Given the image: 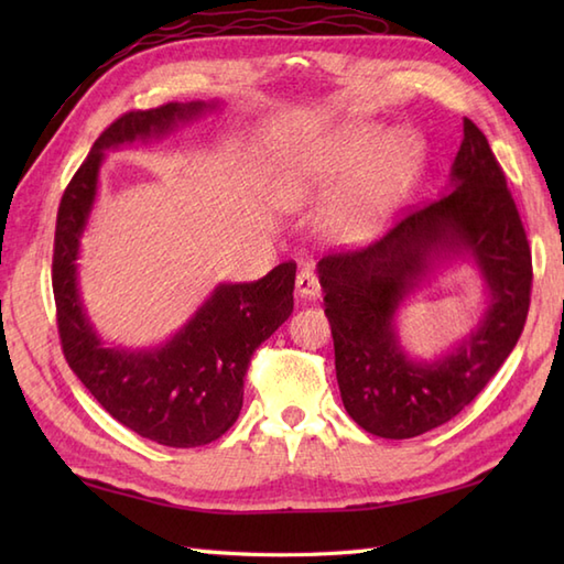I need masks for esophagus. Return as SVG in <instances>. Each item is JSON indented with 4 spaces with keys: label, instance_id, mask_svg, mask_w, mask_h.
<instances>
[{
    "label": "esophagus",
    "instance_id": "34e87169",
    "mask_svg": "<svg viewBox=\"0 0 564 564\" xmlns=\"http://www.w3.org/2000/svg\"><path fill=\"white\" fill-rule=\"evenodd\" d=\"M295 291H297V295L303 297V301H317V297L322 295L317 273L310 269V267L303 269L301 273H297V279H295Z\"/></svg>",
    "mask_w": 564,
    "mask_h": 564
}]
</instances>
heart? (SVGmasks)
I'll return each mask as SVG.
<instances>
[{
    "instance_id": "b5f03b06",
    "label": "heart",
    "mask_w": 564,
    "mask_h": 564,
    "mask_svg": "<svg viewBox=\"0 0 564 564\" xmlns=\"http://www.w3.org/2000/svg\"><path fill=\"white\" fill-rule=\"evenodd\" d=\"M376 140L373 126H354L285 145L269 178L273 200L301 210L332 196L364 164ZM373 152L322 215V230L334 242L358 245L380 235L422 172L424 142L412 130H394Z\"/></svg>"
}]
</instances>
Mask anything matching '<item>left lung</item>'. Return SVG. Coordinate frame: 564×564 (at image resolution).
I'll use <instances>...</instances> for the list:
<instances>
[{"mask_svg": "<svg viewBox=\"0 0 564 564\" xmlns=\"http://www.w3.org/2000/svg\"><path fill=\"white\" fill-rule=\"evenodd\" d=\"M473 262L488 305L478 325L434 359L401 346L397 317L424 282ZM341 402L382 438H412L460 414L517 346L531 303V249L505 172L482 130L463 121L446 194L376 245L317 263Z\"/></svg>", "mask_w": 564, "mask_h": 564, "instance_id": "1", "label": "left lung"}]
</instances>
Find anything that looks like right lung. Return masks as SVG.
Here are the masks:
<instances>
[{
	"mask_svg": "<svg viewBox=\"0 0 564 564\" xmlns=\"http://www.w3.org/2000/svg\"><path fill=\"white\" fill-rule=\"evenodd\" d=\"M220 106L172 101L121 116L94 142L57 210L53 293L67 364L116 422L170 448L206 446L237 422L251 354L293 313L295 263H279L251 283H218L170 339L128 349L106 344L89 319L77 259L106 152L166 138Z\"/></svg>",
	"mask_w": 564,
	"mask_h": 564,
	"instance_id": "add662e5",
	"label": "right lung"
}]
</instances>
